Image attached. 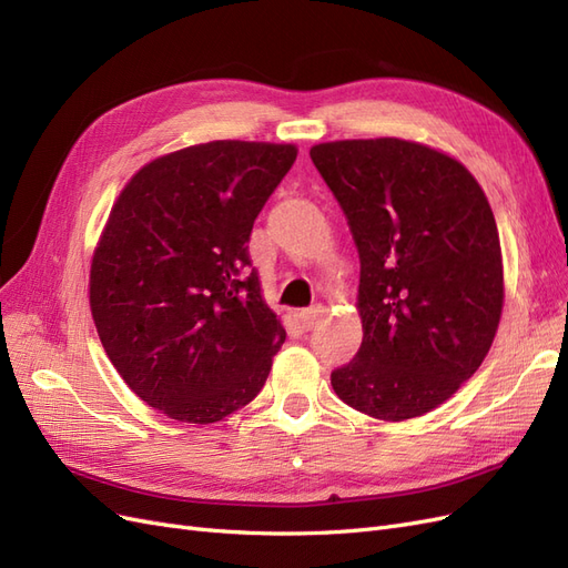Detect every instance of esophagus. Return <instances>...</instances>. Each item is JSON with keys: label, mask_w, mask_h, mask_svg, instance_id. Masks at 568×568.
Returning a JSON list of instances; mask_svg holds the SVG:
<instances>
[{"label": "esophagus", "mask_w": 568, "mask_h": 568, "mask_svg": "<svg viewBox=\"0 0 568 568\" xmlns=\"http://www.w3.org/2000/svg\"><path fill=\"white\" fill-rule=\"evenodd\" d=\"M324 317V311L322 307H307V311H301L298 313V320L301 324L305 326V329H313V326Z\"/></svg>", "instance_id": "esophagus-1"}]
</instances>
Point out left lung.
<instances>
[{"instance_id": "1", "label": "left lung", "mask_w": 568, "mask_h": 568, "mask_svg": "<svg viewBox=\"0 0 568 568\" xmlns=\"http://www.w3.org/2000/svg\"><path fill=\"white\" fill-rule=\"evenodd\" d=\"M311 159L359 253L363 346L332 386L374 419L422 417L474 376L500 326L490 203L450 153L398 136L315 144Z\"/></svg>"}]
</instances>
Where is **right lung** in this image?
Here are the masks:
<instances>
[{
    "mask_svg": "<svg viewBox=\"0 0 568 568\" xmlns=\"http://www.w3.org/2000/svg\"><path fill=\"white\" fill-rule=\"evenodd\" d=\"M296 144L215 140L142 165L118 194L90 265V311L134 395L213 424L261 393L286 338L248 270L257 213Z\"/></svg>",
    "mask_w": 568,
    "mask_h": 568,
    "instance_id": "right-lung-1",
    "label": "right lung"
}]
</instances>
